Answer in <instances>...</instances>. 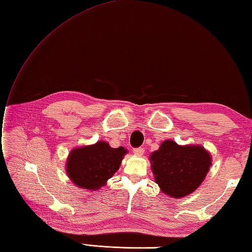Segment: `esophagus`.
I'll return each mask as SVG.
<instances>
[{"label": "esophagus", "mask_w": 252, "mask_h": 252, "mask_svg": "<svg viewBox=\"0 0 252 252\" xmlns=\"http://www.w3.org/2000/svg\"><path fill=\"white\" fill-rule=\"evenodd\" d=\"M144 153V150L142 148H137V149H133V154L137 155V156H141Z\"/></svg>", "instance_id": "esophagus-1"}]
</instances>
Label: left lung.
<instances>
[{"instance_id":"8db88e82","label":"left lung","mask_w":252,"mask_h":252,"mask_svg":"<svg viewBox=\"0 0 252 252\" xmlns=\"http://www.w3.org/2000/svg\"><path fill=\"white\" fill-rule=\"evenodd\" d=\"M211 161L210 153L202 145H179L172 140L163 141L150 155L155 182L172 198L193 193L205 180Z\"/></svg>"}]
</instances>
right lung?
<instances>
[{
  "label": "right lung",
  "mask_w": 252,
  "mask_h": 252,
  "mask_svg": "<svg viewBox=\"0 0 252 252\" xmlns=\"http://www.w3.org/2000/svg\"><path fill=\"white\" fill-rule=\"evenodd\" d=\"M127 153L124 147L111 148L107 141L74 148L66 158L65 172L77 188L97 191L119 170Z\"/></svg>",
  "instance_id": "obj_1"
}]
</instances>
